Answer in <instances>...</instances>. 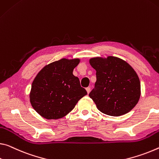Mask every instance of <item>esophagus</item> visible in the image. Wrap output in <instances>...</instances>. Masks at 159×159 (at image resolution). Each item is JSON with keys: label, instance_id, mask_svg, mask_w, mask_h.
Returning <instances> with one entry per match:
<instances>
[{"label": "esophagus", "instance_id": "1", "mask_svg": "<svg viewBox=\"0 0 159 159\" xmlns=\"http://www.w3.org/2000/svg\"><path fill=\"white\" fill-rule=\"evenodd\" d=\"M86 89V91H87V93H88V94H89V93L90 91V89L89 87V88H86V89Z\"/></svg>", "mask_w": 159, "mask_h": 159}]
</instances>
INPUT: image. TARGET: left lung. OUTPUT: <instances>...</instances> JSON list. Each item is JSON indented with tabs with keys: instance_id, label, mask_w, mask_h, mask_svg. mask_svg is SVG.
<instances>
[{
	"instance_id": "8db88e82",
	"label": "left lung",
	"mask_w": 159,
	"mask_h": 159,
	"mask_svg": "<svg viewBox=\"0 0 159 159\" xmlns=\"http://www.w3.org/2000/svg\"><path fill=\"white\" fill-rule=\"evenodd\" d=\"M90 64L96 70L95 89L89 93L100 112L120 116L131 111L139 100L140 80L134 69L115 57H94Z\"/></svg>"
}]
</instances>
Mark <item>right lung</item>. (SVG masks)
I'll return each instance as SVG.
<instances>
[{
  "instance_id": "obj_1",
  "label": "right lung",
  "mask_w": 159,
  "mask_h": 159,
  "mask_svg": "<svg viewBox=\"0 0 159 159\" xmlns=\"http://www.w3.org/2000/svg\"><path fill=\"white\" fill-rule=\"evenodd\" d=\"M79 59H61L45 66L32 84L30 100L39 115L47 120L62 118L87 92L73 74Z\"/></svg>"
}]
</instances>
